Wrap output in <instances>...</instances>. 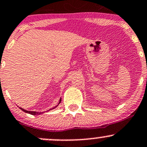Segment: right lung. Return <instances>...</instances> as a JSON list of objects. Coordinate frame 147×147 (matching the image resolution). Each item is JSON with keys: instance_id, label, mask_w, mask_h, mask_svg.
Returning a JSON list of instances; mask_svg holds the SVG:
<instances>
[{"instance_id": "1", "label": "right lung", "mask_w": 147, "mask_h": 147, "mask_svg": "<svg viewBox=\"0 0 147 147\" xmlns=\"http://www.w3.org/2000/svg\"><path fill=\"white\" fill-rule=\"evenodd\" d=\"M61 99H60V101H59V103H61ZM54 108H55V107H54ZM20 109H22V111H24V112H25L26 113H28V114H32V115H36V114H41V112L38 113V112H30V111L25 110V109H22V108H21V107H20ZM53 109H54V108H53Z\"/></svg>"}]
</instances>
